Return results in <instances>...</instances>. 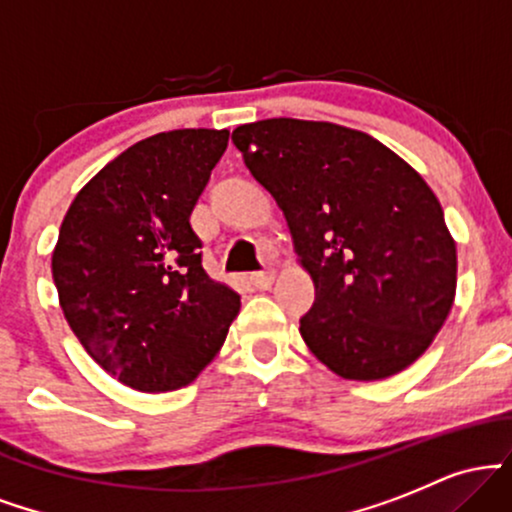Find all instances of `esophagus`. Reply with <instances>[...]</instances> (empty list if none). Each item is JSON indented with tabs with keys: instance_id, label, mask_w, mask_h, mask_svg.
Instances as JSON below:
<instances>
[{
	"instance_id": "obj_1",
	"label": "esophagus",
	"mask_w": 512,
	"mask_h": 512,
	"mask_svg": "<svg viewBox=\"0 0 512 512\" xmlns=\"http://www.w3.org/2000/svg\"><path fill=\"white\" fill-rule=\"evenodd\" d=\"M250 281L255 289L267 291V289H272V284H274V272H257L250 276Z\"/></svg>"
}]
</instances>
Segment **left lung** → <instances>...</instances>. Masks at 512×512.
Listing matches in <instances>:
<instances>
[{"mask_svg":"<svg viewBox=\"0 0 512 512\" xmlns=\"http://www.w3.org/2000/svg\"><path fill=\"white\" fill-rule=\"evenodd\" d=\"M233 144L284 211L315 284L301 337L344 380H385L416 361L448 320L457 248L426 180L395 151L334 122L272 120Z\"/></svg>","mask_w":512,"mask_h":512,"instance_id":"obj_1","label":"left lung"}]
</instances>
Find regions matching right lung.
<instances>
[{"mask_svg": "<svg viewBox=\"0 0 512 512\" xmlns=\"http://www.w3.org/2000/svg\"><path fill=\"white\" fill-rule=\"evenodd\" d=\"M228 129H173L98 170L64 214L52 279L64 320L139 392L190 385L226 342L240 296L202 267L190 214Z\"/></svg>", "mask_w": 512, "mask_h": 512, "instance_id": "1", "label": "right lung"}]
</instances>
